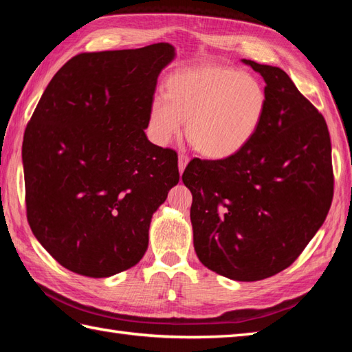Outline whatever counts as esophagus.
<instances>
[{"instance_id":"esophagus-1","label":"esophagus","mask_w":352,"mask_h":352,"mask_svg":"<svg viewBox=\"0 0 352 352\" xmlns=\"http://www.w3.org/2000/svg\"><path fill=\"white\" fill-rule=\"evenodd\" d=\"M188 163H189V155L186 154L178 155V169H180V174L186 169V166H188Z\"/></svg>"}]
</instances>
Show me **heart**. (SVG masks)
<instances>
[{
    "label": "heart",
    "instance_id": "b5f03b06",
    "mask_svg": "<svg viewBox=\"0 0 352 352\" xmlns=\"http://www.w3.org/2000/svg\"><path fill=\"white\" fill-rule=\"evenodd\" d=\"M266 110V92L257 78L237 69L203 66L168 80L166 98L149 106L153 140L166 145L188 121V138L201 154L228 159L250 144Z\"/></svg>",
    "mask_w": 352,
    "mask_h": 352
}]
</instances>
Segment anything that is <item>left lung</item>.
Here are the masks:
<instances>
[{"instance_id": "obj_1", "label": "left lung", "mask_w": 352, "mask_h": 352, "mask_svg": "<svg viewBox=\"0 0 352 352\" xmlns=\"http://www.w3.org/2000/svg\"><path fill=\"white\" fill-rule=\"evenodd\" d=\"M265 80L266 110L237 154L193 159V246L201 263L236 281L289 267L322 227L333 201L330 133L324 116L276 66L242 58Z\"/></svg>"}]
</instances>
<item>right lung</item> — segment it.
Returning <instances> with one entry per match:
<instances>
[{"instance_id":"right-lung-1","label":"right lung","mask_w":352,"mask_h":352,"mask_svg":"<svg viewBox=\"0 0 352 352\" xmlns=\"http://www.w3.org/2000/svg\"><path fill=\"white\" fill-rule=\"evenodd\" d=\"M169 43L81 52L45 89L24 133L27 219L63 267L104 278L139 263L154 212L180 180L174 149L148 140Z\"/></svg>"}]
</instances>
